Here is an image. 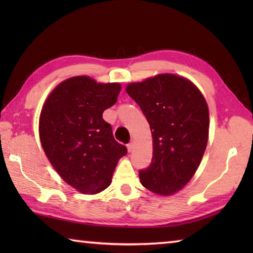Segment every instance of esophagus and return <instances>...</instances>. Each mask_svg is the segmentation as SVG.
<instances>
[{
    "instance_id": "obj_1",
    "label": "esophagus",
    "mask_w": 253,
    "mask_h": 253,
    "mask_svg": "<svg viewBox=\"0 0 253 253\" xmlns=\"http://www.w3.org/2000/svg\"><path fill=\"white\" fill-rule=\"evenodd\" d=\"M133 146H135V144H133V142L131 141V142H129L127 144V149H128V152H131L132 150H133Z\"/></svg>"
}]
</instances>
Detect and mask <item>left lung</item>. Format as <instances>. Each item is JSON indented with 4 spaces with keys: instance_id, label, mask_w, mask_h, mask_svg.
<instances>
[{
    "instance_id": "8db88e82",
    "label": "left lung",
    "mask_w": 253,
    "mask_h": 253,
    "mask_svg": "<svg viewBox=\"0 0 253 253\" xmlns=\"http://www.w3.org/2000/svg\"><path fill=\"white\" fill-rule=\"evenodd\" d=\"M152 132L153 157L139 170L142 186L158 195L180 190L196 173L209 137V110L195 84L171 74L126 88Z\"/></svg>"
}]
</instances>
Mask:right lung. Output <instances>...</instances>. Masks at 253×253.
I'll list each match as a JSON object with an SVG mask.
<instances>
[{
    "label": "right lung",
    "mask_w": 253,
    "mask_h": 253,
    "mask_svg": "<svg viewBox=\"0 0 253 253\" xmlns=\"http://www.w3.org/2000/svg\"><path fill=\"white\" fill-rule=\"evenodd\" d=\"M121 89L120 84L73 77L52 91L41 111L40 140L47 159L68 185L83 193L109 187L117 161L127 154L102 117L116 103Z\"/></svg>",
    "instance_id": "1"
}]
</instances>
